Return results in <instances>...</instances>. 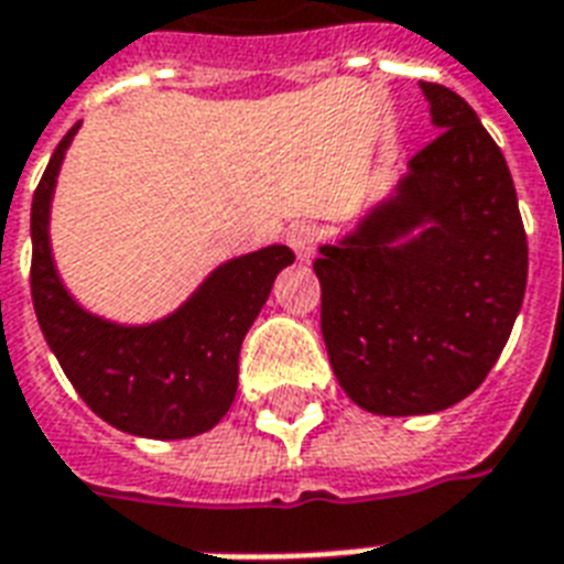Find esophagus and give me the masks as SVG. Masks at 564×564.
<instances>
[{"instance_id": "esophagus-1", "label": "esophagus", "mask_w": 564, "mask_h": 564, "mask_svg": "<svg viewBox=\"0 0 564 564\" xmlns=\"http://www.w3.org/2000/svg\"><path fill=\"white\" fill-rule=\"evenodd\" d=\"M286 242H290V248L299 257V263H313L318 246L316 228H310V225H292L290 234H286Z\"/></svg>"}]
</instances>
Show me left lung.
<instances>
[{
  "label": "left lung",
  "mask_w": 564,
  "mask_h": 564,
  "mask_svg": "<svg viewBox=\"0 0 564 564\" xmlns=\"http://www.w3.org/2000/svg\"><path fill=\"white\" fill-rule=\"evenodd\" d=\"M438 137L313 263L322 336L345 394L427 415L477 389L527 290V234L503 152L471 105L421 82Z\"/></svg>",
  "instance_id": "left-lung-1"
}]
</instances>
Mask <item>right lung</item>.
I'll list each match as a JSON object with an SVG mask.
<instances>
[{
	"label": "right lung",
	"instance_id": "1",
	"mask_svg": "<svg viewBox=\"0 0 564 564\" xmlns=\"http://www.w3.org/2000/svg\"><path fill=\"white\" fill-rule=\"evenodd\" d=\"M78 128L57 143L31 202V299L40 330L75 392L110 427L140 438L207 433L234 403L242 339L295 254L265 246L225 260L158 322L96 316L61 281L48 237L57 175Z\"/></svg>",
	"mask_w": 564,
	"mask_h": 564
}]
</instances>
